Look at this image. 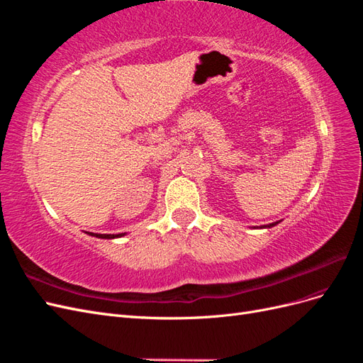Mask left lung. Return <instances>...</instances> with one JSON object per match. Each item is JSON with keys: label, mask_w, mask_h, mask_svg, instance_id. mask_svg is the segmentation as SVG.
<instances>
[{"label": "left lung", "mask_w": 363, "mask_h": 363, "mask_svg": "<svg viewBox=\"0 0 363 363\" xmlns=\"http://www.w3.org/2000/svg\"><path fill=\"white\" fill-rule=\"evenodd\" d=\"M280 221H277V223H271V224H267V225H262V227H259V228H271V227H274V225H277Z\"/></svg>", "instance_id": "1"}]
</instances>
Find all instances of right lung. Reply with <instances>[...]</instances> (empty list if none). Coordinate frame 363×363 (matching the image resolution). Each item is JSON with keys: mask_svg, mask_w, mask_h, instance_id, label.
Masks as SVG:
<instances>
[{"mask_svg": "<svg viewBox=\"0 0 363 363\" xmlns=\"http://www.w3.org/2000/svg\"><path fill=\"white\" fill-rule=\"evenodd\" d=\"M86 235L94 236V238H100V239H116V238H123L127 233H118V235H101V233H91V232H84Z\"/></svg>", "mask_w": 363, "mask_h": 363, "instance_id": "right-lung-1", "label": "right lung"}]
</instances>
